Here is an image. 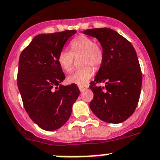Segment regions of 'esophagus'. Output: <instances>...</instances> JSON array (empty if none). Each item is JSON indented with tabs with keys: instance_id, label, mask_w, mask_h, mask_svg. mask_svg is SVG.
<instances>
[{
	"instance_id": "esophagus-1",
	"label": "esophagus",
	"mask_w": 160,
	"mask_h": 160,
	"mask_svg": "<svg viewBox=\"0 0 160 160\" xmlns=\"http://www.w3.org/2000/svg\"><path fill=\"white\" fill-rule=\"evenodd\" d=\"M79 89H80V92H83L84 90H85L86 88H88V86L87 85H79Z\"/></svg>"
}]
</instances>
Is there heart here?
<instances>
[{
  "label": "heart",
  "mask_w": 160,
  "mask_h": 160,
  "mask_svg": "<svg viewBox=\"0 0 160 160\" xmlns=\"http://www.w3.org/2000/svg\"><path fill=\"white\" fill-rule=\"evenodd\" d=\"M70 52L66 50L59 51L57 61L60 68L66 72H70L73 68L74 57H80V63L84 65L68 77V81L72 84L83 85L88 83L93 76L95 68L101 66L104 60V51L101 44L88 36H76L69 43Z\"/></svg>",
  "instance_id": "obj_1"
}]
</instances>
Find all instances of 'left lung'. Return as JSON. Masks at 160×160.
Masks as SVG:
<instances>
[{
  "instance_id": "left-lung-1",
  "label": "left lung",
  "mask_w": 160,
  "mask_h": 160,
  "mask_svg": "<svg viewBox=\"0 0 160 160\" xmlns=\"http://www.w3.org/2000/svg\"><path fill=\"white\" fill-rule=\"evenodd\" d=\"M84 34L97 38L104 51L103 63L90 82L93 92L90 109L104 122L121 123L133 114L141 92L142 75L135 50L112 29H89ZM101 82L105 85H97Z\"/></svg>"
}]
</instances>
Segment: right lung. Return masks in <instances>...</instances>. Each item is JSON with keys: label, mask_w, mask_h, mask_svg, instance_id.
Returning a JSON list of instances; mask_svg holds the SVG:
<instances>
[{"label": "right lung", "mask_w": 160, "mask_h": 160, "mask_svg": "<svg viewBox=\"0 0 160 160\" xmlns=\"http://www.w3.org/2000/svg\"><path fill=\"white\" fill-rule=\"evenodd\" d=\"M76 33L67 30L38 34L20 55L17 84L26 113L42 130L63 126L80 94L76 84H60L65 75L57 61L67 40Z\"/></svg>", "instance_id": "right-lung-1"}]
</instances>
